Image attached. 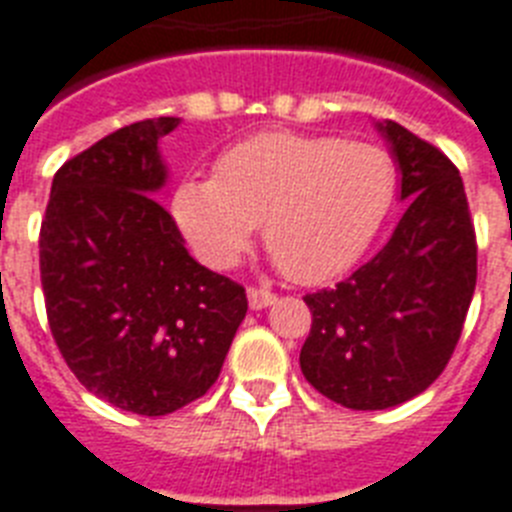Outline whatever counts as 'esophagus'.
I'll return each mask as SVG.
<instances>
[{
	"label": "esophagus",
	"instance_id": "1",
	"mask_svg": "<svg viewBox=\"0 0 512 512\" xmlns=\"http://www.w3.org/2000/svg\"><path fill=\"white\" fill-rule=\"evenodd\" d=\"M277 301V295L266 287H248V303H251L253 311H261V308L272 306Z\"/></svg>",
	"mask_w": 512,
	"mask_h": 512
}]
</instances>
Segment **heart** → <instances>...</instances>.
I'll return each instance as SVG.
<instances>
[{
	"instance_id": "heart-1",
	"label": "heart",
	"mask_w": 512,
	"mask_h": 512,
	"mask_svg": "<svg viewBox=\"0 0 512 512\" xmlns=\"http://www.w3.org/2000/svg\"><path fill=\"white\" fill-rule=\"evenodd\" d=\"M398 190L390 151L337 135L264 130L219 154L214 177H185L172 214L209 266H232L264 219L290 280L314 285L356 264Z\"/></svg>"
}]
</instances>
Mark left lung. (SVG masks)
<instances>
[{
  "label": "left lung",
  "instance_id": "obj_1",
  "mask_svg": "<svg viewBox=\"0 0 512 512\" xmlns=\"http://www.w3.org/2000/svg\"><path fill=\"white\" fill-rule=\"evenodd\" d=\"M379 130L411 204L374 259L303 298L311 308L303 377L353 411L405 403L445 371L476 287V232L458 167L398 122Z\"/></svg>",
  "mask_w": 512,
  "mask_h": 512
}]
</instances>
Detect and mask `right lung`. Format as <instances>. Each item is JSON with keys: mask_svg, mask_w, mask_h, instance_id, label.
I'll use <instances>...</instances> for the list:
<instances>
[{"mask_svg": "<svg viewBox=\"0 0 512 512\" xmlns=\"http://www.w3.org/2000/svg\"><path fill=\"white\" fill-rule=\"evenodd\" d=\"M177 117L114 130L52 180L38 264L46 319L78 382L138 416L209 392L248 311L246 287L190 259L154 198Z\"/></svg>", "mask_w": 512, "mask_h": 512, "instance_id": "obj_1", "label": "right lung"}]
</instances>
